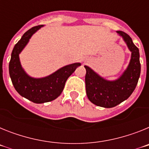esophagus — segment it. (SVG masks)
<instances>
[{
    "mask_svg": "<svg viewBox=\"0 0 149 149\" xmlns=\"http://www.w3.org/2000/svg\"><path fill=\"white\" fill-rule=\"evenodd\" d=\"M84 62H85V63H86V62H88V60H85V61H84Z\"/></svg>",
    "mask_w": 149,
    "mask_h": 149,
    "instance_id": "esophagus-1",
    "label": "esophagus"
}]
</instances>
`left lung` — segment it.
Returning <instances> with one entry per match:
<instances>
[{"instance_id":"1","label":"left lung","mask_w":149,"mask_h":149,"mask_svg":"<svg viewBox=\"0 0 149 149\" xmlns=\"http://www.w3.org/2000/svg\"><path fill=\"white\" fill-rule=\"evenodd\" d=\"M116 33L122 36L131 52L130 63L122 75L115 81H108L84 65L86 70L85 83L88 98L94 104L105 108L116 107L130 97L136 88L141 71L138 48L127 33L122 31Z\"/></svg>"}]
</instances>
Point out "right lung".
<instances>
[{
	"label": "right lung",
	"mask_w": 149,
	"mask_h": 149,
	"mask_svg": "<svg viewBox=\"0 0 149 149\" xmlns=\"http://www.w3.org/2000/svg\"><path fill=\"white\" fill-rule=\"evenodd\" d=\"M43 25L36 26L24 33L12 51L9 72L15 90L22 97L36 104H42L56 99L63 92L68 77L81 65L72 63L63 66L48 76L35 78L29 76L21 65L19 54L29 40Z\"/></svg>",
	"instance_id": "right-lung-1"
}]
</instances>
